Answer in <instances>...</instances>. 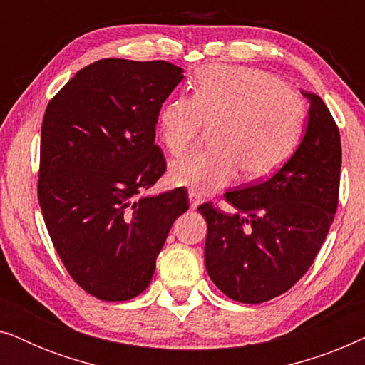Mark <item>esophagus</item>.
I'll return each instance as SVG.
<instances>
[{"label": "esophagus", "instance_id": "34e87169", "mask_svg": "<svg viewBox=\"0 0 365 365\" xmlns=\"http://www.w3.org/2000/svg\"><path fill=\"white\" fill-rule=\"evenodd\" d=\"M187 196H189V202H191V209H196L199 204H201V197H199L196 191H192V189H189Z\"/></svg>", "mask_w": 365, "mask_h": 365}]
</instances>
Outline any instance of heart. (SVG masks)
Returning a JSON list of instances; mask_svg holds the SVG:
<instances>
[{
  "label": "heart",
  "instance_id": "b5f03b06",
  "mask_svg": "<svg viewBox=\"0 0 365 365\" xmlns=\"http://www.w3.org/2000/svg\"><path fill=\"white\" fill-rule=\"evenodd\" d=\"M304 103L274 74L247 66H206L192 96H176L159 109L158 134L173 156L192 146L204 124H212V149L169 166L174 186L212 192L236 181L264 178L281 166L301 136Z\"/></svg>",
  "mask_w": 365,
  "mask_h": 365
}]
</instances>
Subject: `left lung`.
Instances as JSON below:
<instances>
[{"instance_id":"left-lung-1","label":"left lung","mask_w":365,"mask_h":365,"mask_svg":"<svg viewBox=\"0 0 365 365\" xmlns=\"http://www.w3.org/2000/svg\"><path fill=\"white\" fill-rule=\"evenodd\" d=\"M296 151L274 176L224 194L236 212L202 204L204 262L211 281L244 304L271 301L312 266L334 221L341 174V136L317 94Z\"/></svg>"}]
</instances>
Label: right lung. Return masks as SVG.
I'll return each mask as SVG.
<instances>
[{"label": "right lung", "instance_id": "right-lung-1", "mask_svg": "<svg viewBox=\"0 0 365 365\" xmlns=\"http://www.w3.org/2000/svg\"><path fill=\"white\" fill-rule=\"evenodd\" d=\"M182 73L166 61L99 59L44 113L39 206L64 267L101 301L149 286L169 229L189 207L182 189L139 196L166 171L158 114Z\"/></svg>", "mask_w": 365, "mask_h": 365}]
</instances>
